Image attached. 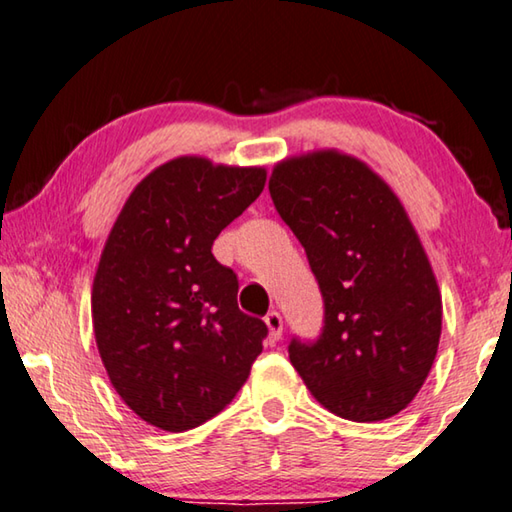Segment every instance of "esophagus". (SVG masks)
<instances>
[{"label": "esophagus", "mask_w": 512, "mask_h": 512, "mask_svg": "<svg viewBox=\"0 0 512 512\" xmlns=\"http://www.w3.org/2000/svg\"><path fill=\"white\" fill-rule=\"evenodd\" d=\"M266 325H268V329H271V339L273 341H277L282 336V329H284V323H282V316H280V311H268L266 314Z\"/></svg>", "instance_id": "34e87169"}]
</instances>
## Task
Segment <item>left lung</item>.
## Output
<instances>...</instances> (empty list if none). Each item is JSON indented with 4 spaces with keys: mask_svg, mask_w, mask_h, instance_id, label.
<instances>
[{
    "mask_svg": "<svg viewBox=\"0 0 512 512\" xmlns=\"http://www.w3.org/2000/svg\"><path fill=\"white\" fill-rule=\"evenodd\" d=\"M268 192L323 296L320 334L289 343L293 368L345 420L400 413L429 375L443 325L436 277L404 207L366 164L334 151L277 164Z\"/></svg>",
    "mask_w": 512,
    "mask_h": 512,
    "instance_id": "left-lung-1",
    "label": "left lung"
}]
</instances>
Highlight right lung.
<instances>
[{"label": "right lung", "instance_id": "1", "mask_svg": "<svg viewBox=\"0 0 512 512\" xmlns=\"http://www.w3.org/2000/svg\"><path fill=\"white\" fill-rule=\"evenodd\" d=\"M264 169L178 158L149 173L121 210L92 287L108 377L153 427L187 431L232 402L268 327L237 305L239 280L212 244L262 194Z\"/></svg>", "mask_w": 512, "mask_h": 512}]
</instances>
